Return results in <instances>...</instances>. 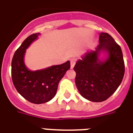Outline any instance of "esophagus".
Masks as SVG:
<instances>
[{"label":"esophagus","instance_id":"34e87169","mask_svg":"<svg viewBox=\"0 0 133 133\" xmlns=\"http://www.w3.org/2000/svg\"><path fill=\"white\" fill-rule=\"evenodd\" d=\"M75 62H76V59L75 58H72L71 60V68L73 69L75 64Z\"/></svg>","mask_w":133,"mask_h":133}]
</instances>
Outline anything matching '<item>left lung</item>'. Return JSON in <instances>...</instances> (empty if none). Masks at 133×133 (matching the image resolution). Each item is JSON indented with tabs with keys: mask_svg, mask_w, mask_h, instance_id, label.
Instances as JSON below:
<instances>
[{
	"mask_svg": "<svg viewBox=\"0 0 133 133\" xmlns=\"http://www.w3.org/2000/svg\"><path fill=\"white\" fill-rule=\"evenodd\" d=\"M103 53L104 58L101 59ZM121 48L108 33L99 34V44L88 51L74 66L75 84L80 94L92 102L109 98L119 87L124 75Z\"/></svg>",
	"mask_w": 133,
	"mask_h": 133,
	"instance_id": "left-lung-1",
	"label": "left lung"
}]
</instances>
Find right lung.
Here are the masks:
<instances>
[{"instance_id": "right-lung-1", "label": "right lung", "mask_w": 133, "mask_h": 133, "mask_svg": "<svg viewBox=\"0 0 133 133\" xmlns=\"http://www.w3.org/2000/svg\"><path fill=\"white\" fill-rule=\"evenodd\" d=\"M40 35L27 37L15 51L11 62L12 81L15 89L25 99L35 104L47 103L54 97L59 82L71 67L70 61H66L37 71L28 69L24 62L26 49Z\"/></svg>"}]
</instances>
